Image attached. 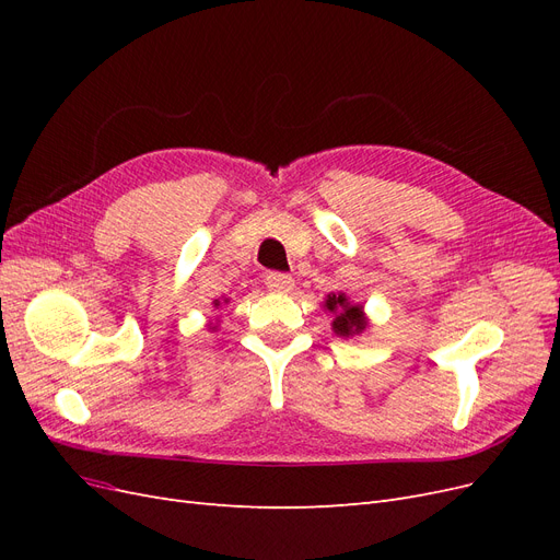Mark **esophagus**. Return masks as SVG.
<instances>
[{"label":"esophagus","instance_id":"obj_1","mask_svg":"<svg viewBox=\"0 0 560 560\" xmlns=\"http://www.w3.org/2000/svg\"><path fill=\"white\" fill-rule=\"evenodd\" d=\"M264 282H266V287H268L270 292H280V294L290 292L292 287H294V280L287 276V273H278V270H273V273H266Z\"/></svg>","mask_w":560,"mask_h":560}]
</instances>
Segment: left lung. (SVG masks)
<instances>
[{"label":"left lung","mask_w":560,"mask_h":560,"mask_svg":"<svg viewBox=\"0 0 560 560\" xmlns=\"http://www.w3.org/2000/svg\"><path fill=\"white\" fill-rule=\"evenodd\" d=\"M325 306L329 308V313H336L334 331L338 336H352L366 329L362 306H352V303H348L346 294H329Z\"/></svg>","instance_id":"obj_1"}]
</instances>
